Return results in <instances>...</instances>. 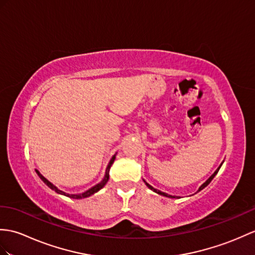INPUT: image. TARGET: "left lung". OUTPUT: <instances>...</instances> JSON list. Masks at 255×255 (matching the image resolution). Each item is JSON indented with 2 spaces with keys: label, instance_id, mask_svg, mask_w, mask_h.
<instances>
[{
  "label": "left lung",
  "instance_id": "obj_1",
  "mask_svg": "<svg viewBox=\"0 0 255 255\" xmlns=\"http://www.w3.org/2000/svg\"><path fill=\"white\" fill-rule=\"evenodd\" d=\"M223 163H224V161L221 163V165H220V166H218L217 167V169L214 171V174H213L211 177H210V178L208 179V180H206L204 183H202V185H201L200 186V188H199V190L197 191V192H199V191H201V190H202V189H204L206 186H208L209 185V183L213 180V178H214V177L216 176V174L218 173V170H220V168L222 167V165H223ZM143 181H144V183H145V185H146V187L147 188H149V189H151V190L152 191H154L155 193H157V194H161V195H163V197H166V198H171V199H178L179 197H176V195H170V194H168V193H165V192H163V191H161V190H157V189H155V188H153L151 185H149V183H147L144 179H143ZM197 192H195V193H197Z\"/></svg>",
  "mask_w": 255,
  "mask_h": 255
}]
</instances>
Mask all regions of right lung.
<instances>
[{"mask_svg": "<svg viewBox=\"0 0 255 255\" xmlns=\"http://www.w3.org/2000/svg\"><path fill=\"white\" fill-rule=\"evenodd\" d=\"M116 154L117 153H115V154L112 156V158H111V161H110V163H109V165H108V167H106V170H105V175H104V178L101 180L98 185H96V186H93L92 188H90L89 189V190H87V191H85L84 193H78V194H69V193H66V192H64V191H62V190H60V189H57L54 185H53L52 182H50L49 180H47L44 176H42L40 174V171L39 170H37L35 169V171H37V174H38V176L40 177L41 178V180H42L45 185L49 187L50 189H52V190H54L55 192H57L58 194H62V195H65V197H68V198H72V199H77V200H79V199H84V198H88V197H91L92 194H94V193H97L98 191H100L101 189H102L105 185H106V182L109 181V179H110V169H111V166L112 165H113V163H114V161H115V158H116Z\"/></svg>", "mask_w": 255, "mask_h": 255, "instance_id": "obj_1", "label": "right lung"}]
</instances>
